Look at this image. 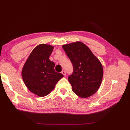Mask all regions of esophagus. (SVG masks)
<instances>
[{"label": "esophagus", "instance_id": "obj_1", "mask_svg": "<svg viewBox=\"0 0 130 130\" xmlns=\"http://www.w3.org/2000/svg\"><path fill=\"white\" fill-rule=\"evenodd\" d=\"M62 74H63V75L64 76H66V72L64 71V70H63V71H62Z\"/></svg>", "mask_w": 130, "mask_h": 130}]
</instances>
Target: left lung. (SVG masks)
I'll use <instances>...</instances> for the list:
<instances>
[{
  "mask_svg": "<svg viewBox=\"0 0 130 130\" xmlns=\"http://www.w3.org/2000/svg\"><path fill=\"white\" fill-rule=\"evenodd\" d=\"M62 48L73 66V73L68 78L73 92L82 98L93 95L103 80L104 70L101 62L81 42L64 44Z\"/></svg>",
  "mask_w": 130,
  "mask_h": 130,
  "instance_id": "obj_1",
  "label": "left lung"
}]
</instances>
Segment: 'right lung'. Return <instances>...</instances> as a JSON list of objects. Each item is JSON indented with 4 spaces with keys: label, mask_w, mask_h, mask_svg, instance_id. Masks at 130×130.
I'll list each match as a JSON object with an SVG mask.
<instances>
[{
    "label": "right lung",
    "mask_w": 130,
    "mask_h": 130,
    "mask_svg": "<svg viewBox=\"0 0 130 130\" xmlns=\"http://www.w3.org/2000/svg\"><path fill=\"white\" fill-rule=\"evenodd\" d=\"M54 46L46 44L37 45L23 67L22 76L31 92L45 96L55 88L63 75L55 71V63L49 60Z\"/></svg>",
    "instance_id": "obj_1"
}]
</instances>
